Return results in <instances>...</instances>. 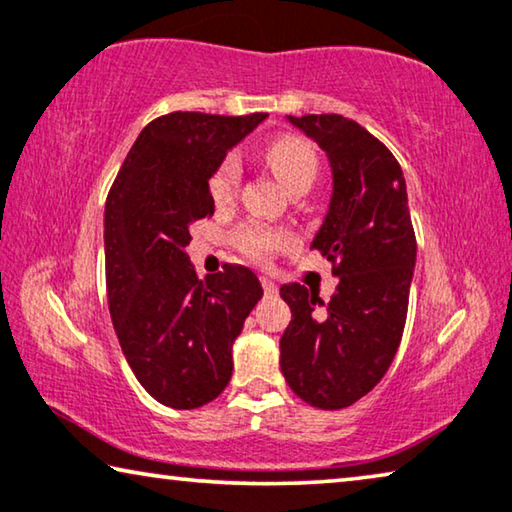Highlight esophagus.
<instances>
[{"mask_svg": "<svg viewBox=\"0 0 512 512\" xmlns=\"http://www.w3.org/2000/svg\"><path fill=\"white\" fill-rule=\"evenodd\" d=\"M261 286H263V293L265 295H277V283L267 277H261Z\"/></svg>", "mask_w": 512, "mask_h": 512, "instance_id": "1", "label": "esophagus"}]
</instances>
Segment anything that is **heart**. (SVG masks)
Here are the masks:
<instances>
[{"mask_svg": "<svg viewBox=\"0 0 512 512\" xmlns=\"http://www.w3.org/2000/svg\"><path fill=\"white\" fill-rule=\"evenodd\" d=\"M265 162L277 174L281 185L288 192L309 190L318 176V153L309 139L297 135H281L267 141L263 148ZM242 180V164L235 153L224 155L208 178V190L217 206H229L238 196ZM295 242V235L283 226H272L249 219L233 231V245L249 261L263 263L279 251L288 249Z\"/></svg>", "mask_w": 512, "mask_h": 512, "instance_id": "b5f03b06", "label": "heart"}]
</instances>
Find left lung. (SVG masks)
<instances>
[{
	"label": "left lung",
	"instance_id": "obj_1",
	"mask_svg": "<svg viewBox=\"0 0 512 512\" xmlns=\"http://www.w3.org/2000/svg\"><path fill=\"white\" fill-rule=\"evenodd\" d=\"M290 121L332 162V203L311 247L332 263L338 286L327 304L300 283L281 286L293 320L281 336L279 364L304 403L343 410L364 398L396 357L416 235L403 169L380 139L341 114Z\"/></svg>",
	"mask_w": 512,
	"mask_h": 512
}]
</instances>
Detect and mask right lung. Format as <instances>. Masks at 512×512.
I'll return each instance as SVG.
<instances>
[{
  "instance_id": "add662e5",
  "label": "right lung",
  "mask_w": 512,
  "mask_h": 512,
  "mask_svg": "<svg viewBox=\"0 0 512 512\" xmlns=\"http://www.w3.org/2000/svg\"><path fill=\"white\" fill-rule=\"evenodd\" d=\"M265 114L171 112L141 130L105 206V281L132 373L157 403L194 410L231 382V345L263 295L249 267L199 279L185 254L212 217L208 178Z\"/></svg>"
}]
</instances>
